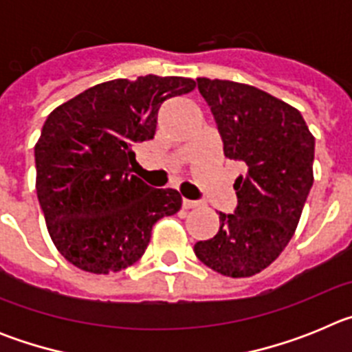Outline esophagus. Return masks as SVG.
Returning <instances> with one entry per match:
<instances>
[{
    "label": "esophagus",
    "instance_id": "34e87169",
    "mask_svg": "<svg viewBox=\"0 0 352 352\" xmlns=\"http://www.w3.org/2000/svg\"><path fill=\"white\" fill-rule=\"evenodd\" d=\"M199 206H201V203H199V201L183 199V208H185V210H192V208H199Z\"/></svg>",
    "mask_w": 352,
    "mask_h": 352
}]
</instances>
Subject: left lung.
I'll return each mask as SVG.
<instances>
[{"mask_svg": "<svg viewBox=\"0 0 352 352\" xmlns=\"http://www.w3.org/2000/svg\"><path fill=\"white\" fill-rule=\"evenodd\" d=\"M223 155L243 162L247 174L234 182V213H220L213 238L197 241L195 256L232 278L263 272L287 247L314 183V148L298 109L270 93L232 80L199 77Z\"/></svg>", "mask_w": 352, "mask_h": 352, "instance_id": "1", "label": "left lung"}]
</instances>
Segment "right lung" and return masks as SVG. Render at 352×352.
I'll return each mask as SVG.
<instances>
[{
  "instance_id": "right-lung-1",
  "label": "right lung",
  "mask_w": 352,
  "mask_h": 352,
  "mask_svg": "<svg viewBox=\"0 0 352 352\" xmlns=\"http://www.w3.org/2000/svg\"><path fill=\"white\" fill-rule=\"evenodd\" d=\"M195 80L144 76L96 84L56 107L35 146L36 195L52 243L84 272L138 263L151 229L178 213L182 195L132 174L133 146L153 139L158 109Z\"/></svg>"
}]
</instances>
